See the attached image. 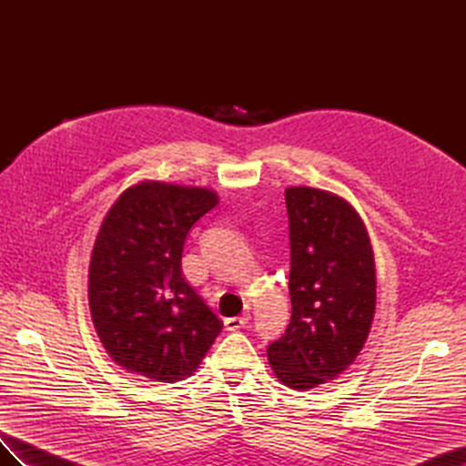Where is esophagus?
I'll return each instance as SVG.
<instances>
[{"label": "esophagus", "mask_w": 466, "mask_h": 466, "mask_svg": "<svg viewBox=\"0 0 466 466\" xmlns=\"http://www.w3.org/2000/svg\"><path fill=\"white\" fill-rule=\"evenodd\" d=\"M248 320H250L248 315H241V317H229V319H225L223 322H225V329H228V330H238V329H243Z\"/></svg>", "instance_id": "esophagus-1"}]
</instances>
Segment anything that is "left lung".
<instances>
[{"label":"left lung","instance_id":"obj_1","mask_svg":"<svg viewBox=\"0 0 466 466\" xmlns=\"http://www.w3.org/2000/svg\"><path fill=\"white\" fill-rule=\"evenodd\" d=\"M289 218L291 320L268 346L279 383L309 390L340 377L368 340L377 303L373 247L342 196L286 188Z\"/></svg>","mask_w":466,"mask_h":466}]
</instances>
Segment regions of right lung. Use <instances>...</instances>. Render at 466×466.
<instances>
[{
	"label": "right lung",
	"mask_w": 466,
	"mask_h": 466,
	"mask_svg": "<svg viewBox=\"0 0 466 466\" xmlns=\"http://www.w3.org/2000/svg\"><path fill=\"white\" fill-rule=\"evenodd\" d=\"M218 204L209 188L142 180L106 211L89 262V309L106 354L128 373L177 383L221 332L180 264L190 228Z\"/></svg>",
	"instance_id": "right-lung-1"
}]
</instances>
